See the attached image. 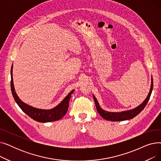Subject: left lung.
Returning a JSON list of instances; mask_svg holds the SVG:
<instances>
[{"label":"left lung","mask_w":161,"mask_h":161,"mask_svg":"<svg viewBox=\"0 0 161 161\" xmlns=\"http://www.w3.org/2000/svg\"><path fill=\"white\" fill-rule=\"evenodd\" d=\"M153 78H151V88L149 90V92L147 97V98L145 99V100L138 107L135 108L130 110L127 111H124L121 112H107L104 110L102 108H100L98 101L96 98V97L92 95L93 97L95 106L97 109V112L100 115V116L103 117L104 119L108 121H125L130 119L134 118L135 116L138 115L142 110L143 108H145L146 104H147L148 101L150 98V96L151 95L152 91H153Z\"/></svg>","instance_id":"1"}]
</instances>
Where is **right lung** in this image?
Listing matches in <instances>:
<instances>
[{
	"label": "right lung",
	"mask_w": 161,
	"mask_h": 161,
	"mask_svg": "<svg viewBox=\"0 0 161 161\" xmlns=\"http://www.w3.org/2000/svg\"><path fill=\"white\" fill-rule=\"evenodd\" d=\"M12 69L13 65L12 66L11 69V90L15 101L22 109L23 112L31 117L32 119L41 123L52 122L59 120L66 114L68 109H69V101L71 97V95L73 93L74 90H72L70 92H69V95L62 100V102L60 104L52 109H42L32 107L24 103L18 97V96L17 95L14 86Z\"/></svg>",
	"instance_id": "right-lung-1"
}]
</instances>
